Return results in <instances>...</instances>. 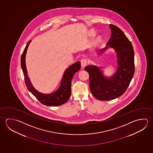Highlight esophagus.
<instances>
[{"label": "esophagus", "mask_w": 153, "mask_h": 153, "mask_svg": "<svg viewBox=\"0 0 153 153\" xmlns=\"http://www.w3.org/2000/svg\"><path fill=\"white\" fill-rule=\"evenodd\" d=\"M80 63H81V66H82V67L84 68L85 67L86 65H87V63H88L87 59H82L80 61Z\"/></svg>", "instance_id": "esophagus-1"}]
</instances>
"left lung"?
Here are the masks:
<instances>
[{"instance_id":"left-lung-1","label":"left lung","mask_w":153,"mask_h":153,"mask_svg":"<svg viewBox=\"0 0 153 153\" xmlns=\"http://www.w3.org/2000/svg\"><path fill=\"white\" fill-rule=\"evenodd\" d=\"M111 35L106 47L100 50L101 53L108 47L113 48L117 54L118 68L111 77L102 75L99 68L88 65L85 70L89 75L91 93L100 100H110L123 95L128 87L135 71L134 52L131 41L124 33L114 25H110Z\"/></svg>"}]
</instances>
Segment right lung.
I'll use <instances>...</instances> for the list:
<instances>
[{"label": "right lung", "instance_id": "obj_1", "mask_svg": "<svg viewBox=\"0 0 153 153\" xmlns=\"http://www.w3.org/2000/svg\"><path fill=\"white\" fill-rule=\"evenodd\" d=\"M31 41L27 43L21 57V66L24 75L25 82L27 89L41 103L49 106H55L63 104L70 98L71 89V80L73 76L80 68V62H77L65 71L59 88L54 93L43 94L38 92L33 86L27 75L25 64V56L28 47Z\"/></svg>", "mask_w": 153, "mask_h": 153}]
</instances>
